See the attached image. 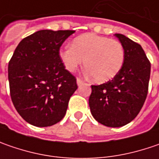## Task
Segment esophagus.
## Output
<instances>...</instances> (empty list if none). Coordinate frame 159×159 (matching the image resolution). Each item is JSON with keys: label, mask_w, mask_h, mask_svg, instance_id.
I'll return each mask as SVG.
<instances>
[{"label": "esophagus", "mask_w": 159, "mask_h": 159, "mask_svg": "<svg viewBox=\"0 0 159 159\" xmlns=\"http://www.w3.org/2000/svg\"><path fill=\"white\" fill-rule=\"evenodd\" d=\"M76 83H77V85H78V86H80L81 84H83V81L81 79H79V78L76 79Z\"/></svg>", "instance_id": "obj_1"}]
</instances>
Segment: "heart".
I'll return each instance as SVG.
<instances>
[{
  "instance_id": "obj_1",
  "label": "heart",
  "mask_w": 159,
  "mask_h": 159,
  "mask_svg": "<svg viewBox=\"0 0 159 159\" xmlns=\"http://www.w3.org/2000/svg\"><path fill=\"white\" fill-rule=\"evenodd\" d=\"M59 55L69 72H75L84 60L87 74L98 84L116 77L125 61V49L120 42L94 34H84L75 37L71 47L61 49Z\"/></svg>"
}]
</instances>
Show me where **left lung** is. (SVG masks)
<instances>
[{
  "label": "left lung",
  "instance_id": "8db88e82",
  "mask_svg": "<svg viewBox=\"0 0 159 159\" xmlns=\"http://www.w3.org/2000/svg\"><path fill=\"white\" fill-rule=\"evenodd\" d=\"M125 49V61L118 75L100 85H92L89 98L95 120L108 127H121L133 121L145 102L150 63L142 46L124 34H115Z\"/></svg>",
  "mask_w": 159,
  "mask_h": 159
}]
</instances>
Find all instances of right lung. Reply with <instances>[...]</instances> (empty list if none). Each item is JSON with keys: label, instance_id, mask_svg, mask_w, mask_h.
<instances>
[{"label": "right lung", "instance_id": "right-lung-1", "mask_svg": "<svg viewBox=\"0 0 159 159\" xmlns=\"http://www.w3.org/2000/svg\"><path fill=\"white\" fill-rule=\"evenodd\" d=\"M75 31L40 30L24 38L9 63L11 100L28 124L51 126L66 115L76 79L59 59V48Z\"/></svg>", "mask_w": 159, "mask_h": 159}]
</instances>
